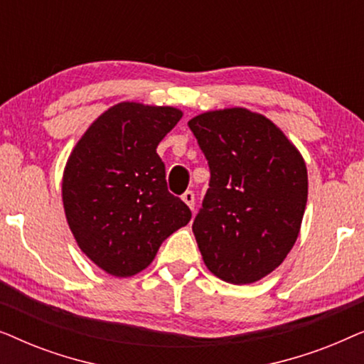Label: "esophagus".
Returning <instances> with one entry per match:
<instances>
[{
	"label": "esophagus",
	"instance_id": "obj_1",
	"mask_svg": "<svg viewBox=\"0 0 364 364\" xmlns=\"http://www.w3.org/2000/svg\"><path fill=\"white\" fill-rule=\"evenodd\" d=\"M182 200L186 202L187 205L191 207L192 210H193V207H196V193H193L192 191H187V192L182 196Z\"/></svg>",
	"mask_w": 364,
	"mask_h": 364
}]
</instances>
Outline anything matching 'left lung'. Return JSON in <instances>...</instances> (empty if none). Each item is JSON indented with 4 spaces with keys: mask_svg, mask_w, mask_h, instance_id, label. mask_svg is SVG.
<instances>
[{
    "mask_svg": "<svg viewBox=\"0 0 364 364\" xmlns=\"http://www.w3.org/2000/svg\"><path fill=\"white\" fill-rule=\"evenodd\" d=\"M210 168L193 220L203 263L233 285L258 282L285 260L300 233L306 166L285 134L243 107L188 121Z\"/></svg>",
    "mask_w": 364,
    "mask_h": 364,
    "instance_id": "8db88e82",
    "label": "left lung"
}]
</instances>
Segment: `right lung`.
<instances>
[{"label":"right lung","mask_w":364,"mask_h":364,"mask_svg":"<svg viewBox=\"0 0 364 364\" xmlns=\"http://www.w3.org/2000/svg\"><path fill=\"white\" fill-rule=\"evenodd\" d=\"M168 106L121 102L79 139L63 176V203L77 245L114 277L151 265L192 212L167 191L157 146L181 121Z\"/></svg>","instance_id":"right-lung-1"}]
</instances>
